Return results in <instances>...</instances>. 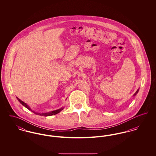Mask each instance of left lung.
Wrapping results in <instances>:
<instances>
[{
  "mask_svg": "<svg viewBox=\"0 0 156 156\" xmlns=\"http://www.w3.org/2000/svg\"><path fill=\"white\" fill-rule=\"evenodd\" d=\"M139 89H137V91H136V92H135V94H134L133 95V97H135V96H136V95H137V93H138V92H139Z\"/></svg>",
  "mask_w": 156,
  "mask_h": 156,
  "instance_id": "left-lung-1",
  "label": "left lung"
}]
</instances>
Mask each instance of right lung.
<instances>
[{
  "mask_svg": "<svg viewBox=\"0 0 156 156\" xmlns=\"http://www.w3.org/2000/svg\"><path fill=\"white\" fill-rule=\"evenodd\" d=\"M17 100L19 101V102L23 106H24V107H26L27 109H28L29 110H30V111H31L32 112H33L34 113H35V114H36V115H40V116H52V115H56V114L58 113H59L62 110L64 109V108H61L58 109H57V110L47 112V113H38V112H36L33 111V110L30 108V106H29L27 104L24 103L23 101H21V100H20V99H19L18 98H17Z\"/></svg>",
  "mask_w": 156,
  "mask_h": 156,
  "instance_id": "1",
  "label": "right lung"
}]
</instances>
